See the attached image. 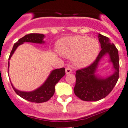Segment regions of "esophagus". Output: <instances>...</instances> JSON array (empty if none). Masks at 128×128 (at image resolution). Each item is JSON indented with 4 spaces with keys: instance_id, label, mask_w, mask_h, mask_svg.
Returning a JSON list of instances; mask_svg holds the SVG:
<instances>
[{
    "instance_id": "esophagus-1",
    "label": "esophagus",
    "mask_w": 128,
    "mask_h": 128,
    "mask_svg": "<svg viewBox=\"0 0 128 128\" xmlns=\"http://www.w3.org/2000/svg\"><path fill=\"white\" fill-rule=\"evenodd\" d=\"M72 73V69L70 68H66V74H70Z\"/></svg>"
}]
</instances>
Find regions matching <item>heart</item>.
Returning <instances> with one entry per match:
<instances>
[{"mask_svg": "<svg viewBox=\"0 0 128 128\" xmlns=\"http://www.w3.org/2000/svg\"><path fill=\"white\" fill-rule=\"evenodd\" d=\"M58 49L62 56L72 58L76 66L84 67L95 60L100 51V44L88 36H69L59 41Z\"/></svg>", "mask_w": 128, "mask_h": 128, "instance_id": "obj_1", "label": "heart"}]
</instances>
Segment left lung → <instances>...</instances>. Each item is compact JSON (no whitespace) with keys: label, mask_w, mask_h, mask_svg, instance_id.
<instances>
[{"label":"left lung","mask_w":128,"mask_h":128,"mask_svg":"<svg viewBox=\"0 0 128 128\" xmlns=\"http://www.w3.org/2000/svg\"><path fill=\"white\" fill-rule=\"evenodd\" d=\"M102 50L92 64L88 67L76 71V82L74 93L81 100L87 102L100 100L110 93L119 77V56L118 49L110 43L109 38L98 34ZM109 54L110 61L114 64L115 72L112 76L104 79L95 75L100 58Z\"/></svg>","instance_id":"obj_1"}]
</instances>
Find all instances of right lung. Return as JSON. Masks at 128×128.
Here are the masks:
<instances>
[{
	"label": "right lung",
	"instance_id": "add662e5",
	"mask_svg": "<svg viewBox=\"0 0 128 128\" xmlns=\"http://www.w3.org/2000/svg\"><path fill=\"white\" fill-rule=\"evenodd\" d=\"M44 36H45L42 34H26L24 37L20 38L18 42L14 44L8 60L10 59L16 49L19 45L22 44L24 42L44 44ZM8 68H9V62H8ZM65 74L66 73H65L64 68L52 70L44 84L40 87L32 92H22V91L18 90L12 85V86L16 94L26 100L29 101L31 102L38 103V104L46 102L53 96L55 92V89H54L55 84L63 76H64Z\"/></svg>",
	"mask_w": 128,
	"mask_h": 128
}]
</instances>
